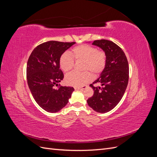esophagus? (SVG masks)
I'll list each match as a JSON object with an SVG mask.
<instances>
[{"instance_id":"34e87169","label":"esophagus","mask_w":157,"mask_h":157,"mask_svg":"<svg viewBox=\"0 0 157 157\" xmlns=\"http://www.w3.org/2000/svg\"><path fill=\"white\" fill-rule=\"evenodd\" d=\"M87 88V86H80V87H75V90H83L84 89H86Z\"/></svg>"}]
</instances>
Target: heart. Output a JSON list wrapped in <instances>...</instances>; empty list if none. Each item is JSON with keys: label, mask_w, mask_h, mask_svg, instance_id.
<instances>
[{"label": "heart", "mask_w": 157, "mask_h": 157, "mask_svg": "<svg viewBox=\"0 0 157 157\" xmlns=\"http://www.w3.org/2000/svg\"><path fill=\"white\" fill-rule=\"evenodd\" d=\"M71 56L64 53L60 56L59 63L60 68L67 73L73 69L74 61H83L82 71H90L95 76L100 75L106 65V54L102 50L90 45L77 46L70 52ZM93 76L89 71L78 73L73 72L66 75L65 82L69 86L75 87L82 86L92 80Z\"/></svg>", "instance_id": "heart-1"}]
</instances>
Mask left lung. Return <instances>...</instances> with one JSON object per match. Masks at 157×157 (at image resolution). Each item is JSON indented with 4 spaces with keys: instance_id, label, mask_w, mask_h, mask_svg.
Instances as JSON below:
<instances>
[{
    "instance_id": "left-lung-1",
    "label": "left lung",
    "mask_w": 157,
    "mask_h": 157,
    "mask_svg": "<svg viewBox=\"0 0 157 157\" xmlns=\"http://www.w3.org/2000/svg\"><path fill=\"white\" fill-rule=\"evenodd\" d=\"M92 44L103 50L107 61L99 77L90 85L94 92L87 103L95 111L105 113L121 100L128 86L129 65L124 52L113 42L101 39L94 40ZM93 83H100L101 86L96 87Z\"/></svg>"
}]
</instances>
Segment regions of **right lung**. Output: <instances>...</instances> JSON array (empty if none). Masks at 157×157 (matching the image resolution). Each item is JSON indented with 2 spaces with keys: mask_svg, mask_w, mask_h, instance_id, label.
I'll use <instances>...</instances> for the list:
<instances>
[{
  "mask_svg": "<svg viewBox=\"0 0 157 157\" xmlns=\"http://www.w3.org/2000/svg\"><path fill=\"white\" fill-rule=\"evenodd\" d=\"M75 44L50 40L33 50L27 64V84L35 101L47 112L57 113L67 105L75 89L60 86L64 76L60 69V56Z\"/></svg>",
  "mask_w": 157,
  "mask_h": 157,
  "instance_id": "1",
  "label": "right lung"
}]
</instances>
